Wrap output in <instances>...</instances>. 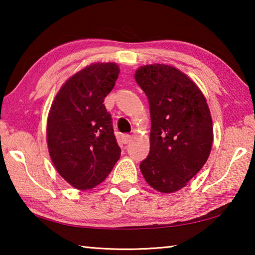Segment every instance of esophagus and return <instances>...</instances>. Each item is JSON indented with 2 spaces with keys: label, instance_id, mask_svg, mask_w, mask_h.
<instances>
[{
  "label": "esophagus",
  "instance_id": "esophagus-1",
  "mask_svg": "<svg viewBox=\"0 0 255 255\" xmlns=\"http://www.w3.org/2000/svg\"><path fill=\"white\" fill-rule=\"evenodd\" d=\"M131 139V136L128 135V133H124V135H122V140L124 144H128L129 141H130Z\"/></svg>",
  "mask_w": 255,
  "mask_h": 255
}]
</instances>
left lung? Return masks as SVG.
Masks as SVG:
<instances>
[{"mask_svg":"<svg viewBox=\"0 0 255 255\" xmlns=\"http://www.w3.org/2000/svg\"><path fill=\"white\" fill-rule=\"evenodd\" d=\"M135 80L148 99L150 148L140 171L163 193L187 185L205 163L213 145V122L199 88L175 67L153 64L138 68Z\"/></svg>","mask_w":255,"mask_h":255,"instance_id":"8db88e82","label":"left lung"}]
</instances>
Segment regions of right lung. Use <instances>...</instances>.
Here are the masks:
<instances>
[{
	"label": "right lung",
	"instance_id": "1",
	"mask_svg": "<svg viewBox=\"0 0 255 255\" xmlns=\"http://www.w3.org/2000/svg\"><path fill=\"white\" fill-rule=\"evenodd\" d=\"M119 66L92 64L70 77L51 105L47 143L56 170L79 190L101 183L120 157L105 98L114 89Z\"/></svg>",
	"mask_w": 255,
	"mask_h": 255
}]
</instances>
